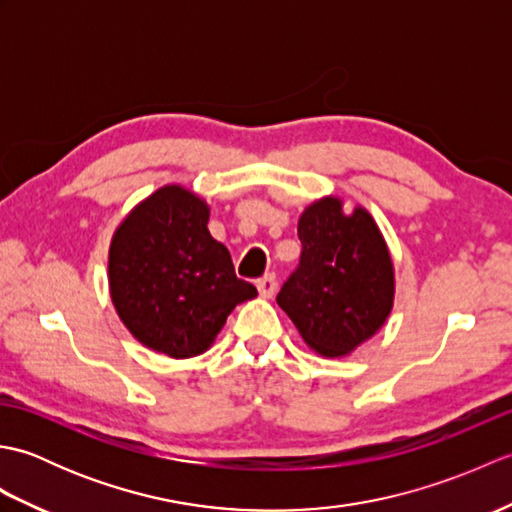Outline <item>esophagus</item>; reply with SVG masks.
Instances as JSON below:
<instances>
[{
  "label": "esophagus",
  "instance_id": "esophagus-1",
  "mask_svg": "<svg viewBox=\"0 0 512 512\" xmlns=\"http://www.w3.org/2000/svg\"><path fill=\"white\" fill-rule=\"evenodd\" d=\"M257 290H259V295L262 297H273L275 292H277V277H275V273H268V275H264V277H259L257 279Z\"/></svg>",
  "mask_w": 512,
  "mask_h": 512
}]
</instances>
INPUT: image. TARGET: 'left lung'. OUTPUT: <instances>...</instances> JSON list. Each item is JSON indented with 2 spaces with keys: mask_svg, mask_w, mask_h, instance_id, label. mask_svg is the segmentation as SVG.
Listing matches in <instances>:
<instances>
[{
  "mask_svg": "<svg viewBox=\"0 0 512 512\" xmlns=\"http://www.w3.org/2000/svg\"><path fill=\"white\" fill-rule=\"evenodd\" d=\"M301 257L277 303L314 352L345 356L376 334L394 306V266L365 209L345 215L339 198L299 217Z\"/></svg>",
  "mask_w": 512,
  "mask_h": 512,
  "instance_id": "obj_1",
  "label": "left lung"
}]
</instances>
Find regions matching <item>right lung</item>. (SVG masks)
I'll list each match as a JSON object with an SVG mask.
<instances>
[{
	"label": "right lung",
	"instance_id": "1",
	"mask_svg": "<svg viewBox=\"0 0 512 512\" xmlns=\"http://www.w3.org/2000/svg\"><path fill=\"white\" fill-rule=\"evenodd\" d=\"M206 222V202L171 184L125 217L110 246L118 317L149 350L171 358L209 350L237 303L257 295Z\"/></svg>",
	"mask_w": 512,
	"mask_h": 512
}]
</instances>
